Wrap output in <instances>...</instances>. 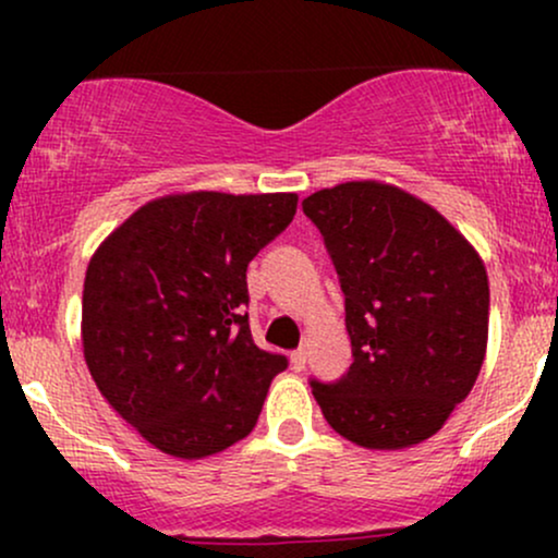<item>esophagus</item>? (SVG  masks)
<instances>
[{
    "instance_id": "esophagus-1",
    "label": "esophagus",
    "mask_w": 558,
    "mask_h": 558,
    "mask_svg": "<svg viewBox=\"0 0 558 558\" xmlns=\"http://www.w3.org/2000/svg\"><path fill=\"white\" fill-rule=\"evenodd\" d=\"M291 364H293V369H296V373H301V369L306 367V345H301V349L293 351Z\"/></svg>"
}]
</instances>
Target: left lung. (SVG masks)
Wrapping results in <instances>:
<instances>
[{"mask_svg": "<svg viewBox=\"0 0 558 558\" xmlns=\"http://www.w3.org/2000/svg\"><path fill=\"white\" fill-rule=\"evenodd\" d=\"M345 296L349 373L312 380L325 420L351 444H422L475 386L488 345V272L472 243L422 198L349 181L301 202Z\"/></svg>", "mask_w": 558, "mask_h": 558, "instance_id": "obj_1", "label": "left lung"}]
</instances>
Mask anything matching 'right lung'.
<instances>
[{"label":"right lung","mask_w":558,"mask_h":558,"mask_svg":"<svg viewBox=\"0 0 558 558\" xmlns=\"http://www.w3.org/2000/svg\"><path fill=\"white\" fill-rule=\"evenodd\" d=\"M296 204V194H170L136 209L88 262V373L162 453L213 457L257 425L288 360L254 343L246 267Z\"/></svg>","instance_id":"right-lung-1"}]
</instances>
